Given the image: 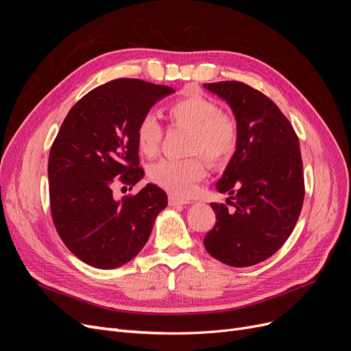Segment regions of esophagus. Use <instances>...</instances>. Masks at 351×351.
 Returning a JSON list of instances; mask_svg holds the SVG:
<instances>
[{"label":"esophagus","mask_w":351,"mask_h":351,"mask_svg":"<svg viewBox=\"0 0 351 351\" xmlns=\"http://www.w3.org/2000/svg\"><path fill=\"white\" fill-rule=\"evenodd\" d=\"M168 204H169V206H180V205L190 204V200L183 199V197H178V196H174V195H169L168 196Z\"/></svg>","instance_id":"1"}]
</instances>
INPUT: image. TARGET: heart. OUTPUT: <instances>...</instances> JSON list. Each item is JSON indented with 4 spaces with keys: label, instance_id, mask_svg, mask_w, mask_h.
Segmentation results:
<instances>
[{
    "label": "heart",
    "instance_id": "heart-1",
    "mask_svg": "<svg viewBox=\"0 0 351 351\" xmlns=\"http://www.w3.org/2000/svg\"><path fill=\"white\" fill-rule=\"evenodd\" d=\"M168 119L190 133L186 159H161L149 167L152 183L178 196H187L206 174L204 155L212 165L227 162L239 145V125L231 115L222 112L219 104L202 93H190L168 107ZM162 143V125L156 115L146 112L136 125V145L147 158L155 156Z\"/></svg>",
    "mask_w": 351,
    "mask_h": 351
}]
</instances>
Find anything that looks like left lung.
<instances>
[{
    "instance_id": "1",
    "label": "left lung",
    "mask_w": 351,
    "mask_h": 351,
    "mask_svg": "<svg viewBox=\"0 0 351 351\" xmlns=\"http://www.w3.org/2000/svg\"><path fill=\"white\" fill-rule=\"evenodd\" d=\"M204 86L227 101L239 125L237 149L217 183L228 195L227 205L210 204L217 222L204 244L222 263L252 267L271 258L299 219L304 199L299 137L277 105L249 84Z\"/></svg>"
}]
</instances>
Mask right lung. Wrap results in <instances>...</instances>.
Instances as JSON below:
<instances>
[{"label": "right lung", "instance_id": "obj_1", "mask_svg": "<svg viewBox=\"0 0 351 351\" xmlns=\"http://www.w3.org/2000/svg\"><path fill=\"white\" fill-rule=\"evenodd\" d=\"M169 93L173 88L139 79L101 84L69 111L51 146V217L67 249L90 267L112 269L132 261L168 204L155 184L115 200L112 184L134 186L143 177L136 125Z\"/></svg>", "mask_w": 351, "mask_h": 351}]
</instances>
